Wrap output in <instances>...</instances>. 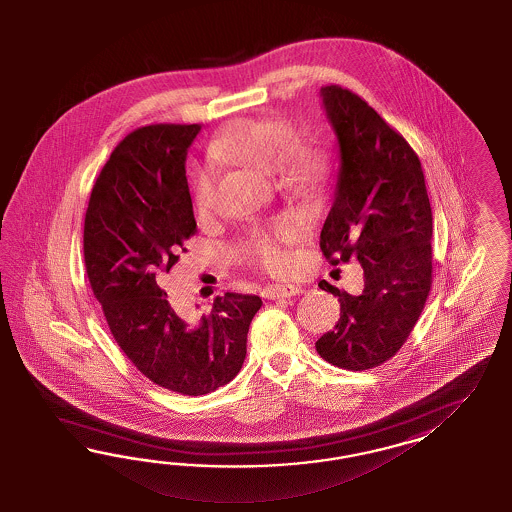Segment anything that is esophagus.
<instances>
[{"instance_id": "1", "label": "esophagus", "mask_w": 512, "mask_h": 512, "mask_svg": "<svg viewBox=\"0 0 512 512\" xmlns=\"http://www.w3.org/2000/svg\"><path fill=\"white\" fill-rule=\"evenodd\" d=\"M302 293V287L300 285H291V283H285V285H268L264 287L263 296L268 300H276V298H291V296L300 295Z\"/></svg>"}]
</instances>
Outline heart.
<instances>
[{
    "mask_svg": "<svg viewBox=\"0 0 512 512\" xmlns=\"http://www.w3.org/2000/svg\"><path fill=\"white\" fill-rule=\"evenodd\" d=\"M212 159L238 163L249 169L278 174L279 184L298 195H311L325 184L328 172L326 148L308 135H295L293 125L281 116L240 118L225 125L210 146ZM193 206L199 216H208L217 201L216 174L199 169L191 180ZM306 231L298 214H285L268 229L255 231L244 246L249 263L270 274H285L291 268V251Z\"/></svg>",
    "mask_w": 512,
    "mask_h": 512,
    "instance_id": "b5f03b06",
    "label": "heart"
}]
</instances>
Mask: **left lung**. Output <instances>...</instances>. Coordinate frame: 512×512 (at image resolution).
<instances>
[{
	"label": "left lung",
	"instance_id": "8db88e82",
	"mask_svg": "<svg viewBox=\"0 0 512 512\" xmlns=\"http://www.w3.org/2000/svg\"><path fill=\"white\" fill-rule=\"evenodd\" d=\"M340 144V174L321 249L332 264L358 261L364 287L338 296L340 319L315 349L326 362L362 372L394 357L417 325L432 287V208L419 155L357 93L321 88Z\"/></svg>",
	"mask_w": 512,
	"mask_h": 512
}]
</instances>
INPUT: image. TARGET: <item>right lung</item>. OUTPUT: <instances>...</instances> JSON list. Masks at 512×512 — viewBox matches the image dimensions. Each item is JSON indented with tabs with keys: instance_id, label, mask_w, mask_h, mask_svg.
Returning <instances> with one entry per match:
<instances>
[{
	"instance_id": "1",
	"label": "right lung",
	"mask_w": 512,
	"mask_h": 512,
	"mask_svg": "<svg viewBox=\"0 0 512 512\" xmlns=\"http://www.w3.org/2000/svg\"><path fill=\"white\" fill-rule=\"evenodd\" d=\"M199 131L154 124L129 133L99 172L84 219L86 274L110 334L142 375L184 396L233 381L263 306L225 293L208 313L180 315L159 287L197 233L186 157Z\"/></svg>"
}]
</instances>
